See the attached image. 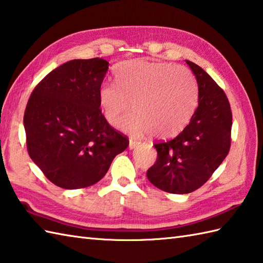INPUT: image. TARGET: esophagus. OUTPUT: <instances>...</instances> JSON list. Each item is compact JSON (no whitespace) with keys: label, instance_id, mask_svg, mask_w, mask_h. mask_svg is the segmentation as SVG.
I'll list each match as a JSON object with an SVG mask.
<instances>
[{"label":"esophagus","instance_id":"34e87169","mask_svg":"<svg viewBox=\"0 0 263 263\" xmlns=\"http://www.w3.org/2000/svg\"><path fill=\"white\" fill-rule=\"evenodd\" d=\"M138 144H139V142L134 141V139H130V141H129V148H130V149L135 148V147L138 145Z\"/></svg>","mask_w":263,"mask_h":263}]
</instances>
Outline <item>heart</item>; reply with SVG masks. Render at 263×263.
<instances>
[{
  "mask_svg": "<svg viewBox=\"0 0 263 263\" xmlns=\"http://www.w3.org/2000/svg\"><path fill=\"white\" fill-rule=\"evenodd\" d=\"M116 84L103 83L99 88V103L112 126L128 116L122 128L133 136L154 133L170 138L184 129L197 103L195 79L189 69L167 62L130 60L118 64Z\"/></svg>",
  "mask_w": 263,
  "mask_h": 263,
  "instance_id": "b5f03b06",
  "label": "heart"
}]
</instances>
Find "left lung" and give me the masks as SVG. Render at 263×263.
<instances>
[{
  "label": "left lung",
  "mask_w": 263,
  "mask_h": 263,
  "mask_svg": "<svg viewBox=\"0 0 263 263\" xmlns=\"http://www.w3.org/2000/svg\"><path fill=\"white\" fill-rule=\"evenodd\" d=\"M199 86V106L178 136L154 144L158 159L146 176L171 194H187L206 183L227 157L232 110L223 90L197 64L186 60Z\"/></svg>",
  "instance_id": "8db88e82"
}]
</instances>
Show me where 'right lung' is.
I'll list each match as a JSON object with an SVG mask.
<instances>
[{
  "instance_id": "add662e5",
  "label": "right lung",
  "mask_w": 263,
  "mask_h": 263,
  "mask_svg": "<svg viewBox=\"0 0 263 263\" xmlns=\"http://www.w3.org/2000/svg\"><path fill=\"white\" fill-rule=\"evenodd\" d=\"M108 68L109 62L100 58L68 61L37 84L27 103L29 157L61 189L96 184L129 145L100 109L99 88Z\"/></svg>"
}]
</instances>
